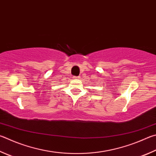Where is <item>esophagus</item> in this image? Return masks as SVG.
I'll return each mask as SVG.
<instances>
[{
    "label": "esophagus",
    "instance_id": "esophagus-1",
    "mask_svg": "<svg viewBox=\"0 0 156 156\" xmlns=\"http://www.w3.org/2000/svg\"><path fill=\"white\" fill-rule=\"evenodd\" d=\"M79 76H73V78H79Z\"/></svg>",
    "mask_w": 156,
    "mask_h": 156
}]
</instances>
